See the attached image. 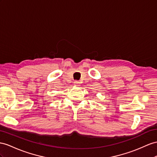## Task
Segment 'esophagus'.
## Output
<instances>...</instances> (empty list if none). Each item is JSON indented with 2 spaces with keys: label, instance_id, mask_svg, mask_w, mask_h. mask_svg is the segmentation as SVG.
<instances>
[{
  "label": "esophagus",
  "instance_id": "1",
  "mask_svg": "<svg viewBox=\"0 0 157 157\" xmlns=\"http://www.w3.org/2000/svg\"><path fill=\"white\" fill-rule=\"evenodd\" d=\"M74 84H75V86H78V85H79L80 83L79 82H78V81H75L74 82Z\"/></svg>",
  "mask_w": 157,
  "mask_h": 157
}]
</instances>
